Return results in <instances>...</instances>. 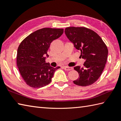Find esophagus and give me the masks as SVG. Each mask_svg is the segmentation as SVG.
<instances>
[{
    "label": "esophagus",
    "instance_id": "obj_1",
    "mask_svg": "<svg viewBox=\"0 0 121 121\" xmlns=\"http://www.w3.org/2000/svg\"><path fill=\"white\" fill-rule=\"evenodd\" d=\"M63 68H64L65 70H67V71H69V70H73V69L72 67H67V66L64 67H63Z\"/></svg>",
    "mask_w": 121,
    "mask_h": 121
}]
</instances>
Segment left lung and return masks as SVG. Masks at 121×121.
I'll use <instances>...</instances> for the list:
<instances>
[{"label": "left lung", "mask_w": 121, "mask_h": 121, "mask_svg": "<svg viewBox=\"0 0 121 121\" xmlns=\"http://www.w3.org/2000/svg\"><path fill=\"white\" fill-rule=\"evenodd\" d=\"M65 32L75 48L81 51L85 61L84 67L76 66L74 69L79 74L75 84L86 86L92 84L101 76L107 62L108 48L98 35L85 27L66 28Z\"/></svg>", "instance_id": "obj_1"}]
</instances>
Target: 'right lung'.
Here are the masks:
<instances>
[{
  "label": "right lung",
  "instance_id": "right-lung-1",
  "mask_svg": "<svg viewBox=\"0 0 121 121\" xmlns=\"http://www.w3.org/2000/svg\"><path fill=\"white\" fill-rule=\"evenodd\" d=\"M63 33V29L43 28L29 35L20 44L16 62L22 77L29 86L40 88L48 85L60 68L50 66L45 59L51 43Z\"/></svg>",
  "mask_w": 121,
  "mask_h": 121
}]
</instances>
